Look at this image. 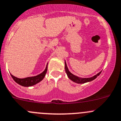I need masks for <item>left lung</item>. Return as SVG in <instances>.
Returning <instances> with one entry per match:
<instances>
[{
  "mask_svg": "<svg viewBox=\"0 0 121 121\" xmlns=\"http://www.w3.org/2000/svg\"><path fill=\"white\" fill-rule=\"evenodd\" d=\"M65 70L68 78H69V80H71V81H73V82L77 84H84V83H85V82H90V81L95 80V79L96 78H97V77L101 74V71H100L99 73H98V74H96V75H94V76L92 77H90V78L79 77L74 75V74H72V73L69 71V69H68V68L67 67V65L66 61H65Z\"/></svg>",
  "mask_w": 121,
  "mask_h": 121,
  "instance_id": "left-lung-1",
  "label": "left lung"
}]
</instances>
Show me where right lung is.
Wrapping results in <instances>:
<instances>
[{"mask_svg":"<svg viewBox=\"0 0 121 121\" xmlns=\"http://www.w3.org/2000/svg\"><path fill=\"white\" fill-rule=\"evenodd\" d=\"M47 64H48V63L47 64V65H46V67L42 73H40V74H38L36 76L29 77L24 78H19L16 77H14L12 74H10V75L13 78V80H14V81L17 84H19V85H22L23 86H26H26H31L33 85H36V84L39 83V82H40V81L43 80L45 75H46V73H47Z\"/></svg>","mask_w":121,"mask_h":121,"instance_id":"add662e5","label":"right lung"}]
</instances>
